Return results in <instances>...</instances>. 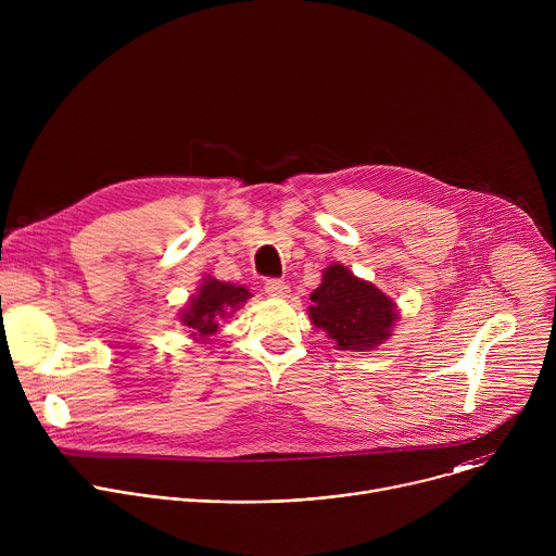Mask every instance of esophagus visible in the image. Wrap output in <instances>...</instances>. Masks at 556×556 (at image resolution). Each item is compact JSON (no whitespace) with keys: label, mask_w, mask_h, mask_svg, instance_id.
<instances>
[{"label":"esophagus","mask_w":556,"mask_h":556,"mask_svg":"<svg viewBox=\"0 0 556 556\" xmlns=\"http://www.w3.org/2000/svg\"><path fill=\"white\" fill-rule=\"evenodd\" d=\"M264 290H266L268 296H275V299H283L290 292V288H288V283L283 279H266Z\"/></svg>","instance_id":"34e87169"}]
</instances>
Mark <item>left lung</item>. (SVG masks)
Returning a JSON list of instances; mask_svg holds the SVG:
<instances>
[{"mask_svg": "<svg viewBox=\"0 0 556 556\" xmlns=\"http://www.w3.org/2000/svg\"><path fill=\"white\" fill-rule=\"evenodd\" d=\"M309 321L339 350L367 352L391 337L399 319L395 303L374 283L354 277L343 264L324 270L321 286L309 294Z\"/></svg>", "mask_w": 556, "mask_h": 556, "instance_id": "left-lung-1", "label": "left lung"}]
</instances>
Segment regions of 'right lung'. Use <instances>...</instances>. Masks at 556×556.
<instances>
[{
  "label": "right lung",
  "instance_id": "1",
  "mask_svg": "<svg viewBox=\"0 0 556 556\" xmlns=\"http://www.w3.org/2000/svg\"><path fill=\"white\" fill-rule=\"evenodd\" d=\"M251 299L249 288L224 283L213 277H204L198 294L189 299L187 309L182 312L180 321L189 328L191 337L206 341L219 328V321L230 316L235 309H240Z\"/></svg>",
  "mask_w": 556,
  "mask_h": 556
}]
</instances>
